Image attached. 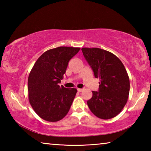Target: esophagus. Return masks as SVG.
Instances as JSON below:
<instances>
[{
	"label": "esophagus",
	"instance_id": "34e87169",
	"mask_svg": "<svg viewBox=\"0 0 151 151\" xmlns=\"http://www.w3.org/2000/svg\"><path fill=\"white\" fill-rule=\"evenodd\" d=\"M83 88H77L78 92H82V91H83Z\"/></svg>",
	"mask_w": 151,
	"mask_h": 151
}]
</instances>
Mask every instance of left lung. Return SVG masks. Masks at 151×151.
Here are the masks:
<instances>
[{
  "label": "left lung",
  "mask_w": 151,
  "mask_h": 151,
  "mask_svg": "<svg viewBox=\"0 0 151 151\" xmlns=\"http://www.w3.org/2000/svg\"><path fill=\"white\" fill-rule=\"evenodd\" d=\"M84 57L100 80L98 91L87 101L99 118L109 119L119 114L126 104L130 90L129 78L123 64L112 53L99 48H83Z\"/></svg>",
  "instance_id": "8db88e82"
}]
</instances>
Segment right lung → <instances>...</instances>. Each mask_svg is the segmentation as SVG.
<instances>
[{"label": "right lung", "mask_w": 151, "mask_h": 151, "mask_svg": "<svg viewBox=\"0 0 151 151\" xmlns=\"http://www.w3.org/2000/svg\"><path fill=\"white\" fill-rule=\"evenodd\" d=\"M80 48L60 47L46 51L36 61L28 79L30 105L40 118L57 122L69 111L77 91L59 86L68 63Z\"/></svg>", "instance_id": "1"}]
</instances>
